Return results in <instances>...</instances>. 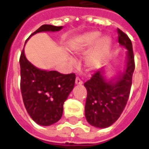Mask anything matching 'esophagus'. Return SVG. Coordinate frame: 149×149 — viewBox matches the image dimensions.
<instances>
[{"label": "esophagus", "mask_w": 149, "mask_h": 149, "mask_svg": "<svg viewBox=\"0 0 149 149\" xmlns=\"http://www.w3.org/2000/svg\"><path fill=\"white\" fill-rule=\"evenodd\" d=\"M75 83H76V84H80V85H81V84H83V81H81L79 77H77L76 78V81H75Z\"/></svg>", "instance_id": "esophagus-1"}]
</instances>
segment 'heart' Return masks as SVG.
Wrapping results in <instances>:
<instances>
[{
  "mask_svg": "<svg viewBox=\"0 0 149 149\" xmlns=\"http://www.w3.org/2000/svg\"><path fill=\"white\" fill-rule=\"evenodd\" d=\"M100 36L98 31H93L76 37L69 45V50L76 55H82L87 52L84 58V66L88 70H96L101 67L112 45V40L109 35ZM70 65L74 61L68 58Z\"/></svg>",
  "mask_w": 149,
  "mask_h": 149,
  "instance_id": "heart-1",
  "label": "heart"
}]
</instances>
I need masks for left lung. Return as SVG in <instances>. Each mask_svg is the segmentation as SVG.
Listing matches in <instances>:
<instances>
[{
    "mask_svg": "<svg viewBox=\"0 0 149 149\" xmlns=\"http://www.w3.org/2000/svg\"><path fill=\"white\" fill-rule=\"evenodd\" d=\"M117 33L119 44L127 49L124 70L109 79L103 67L84 84L87 89L85 117L96 128H108L115 123L125 109L130 93L135 69L132 45L120 29H117Z\"/></svg>",
    "mask_w": 149,
    "mask_h": 149,
    "instance_id": "obj_1",
    "label": "left lung"
}]
</instances>
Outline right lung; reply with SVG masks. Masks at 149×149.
<instances>
[{"instance_id":"add662e5","label":"right lung","mask_w":149,"mask_h":149,"mask_svg":"<svg viewBox=\"0 0 149 149\" xmlns=\"http://www.w3.org/2000/svg\"><path fill=\"white\" fill-rule=\"evenodd\" d=\"M62 28L44 24L28 40L38 33L57 32ZM20 66L21 94L29 115L42 126L56 123L61 118L65 101L74 88L76 75L40 69L28 61L24 49L20 57Z\"/></svg>"}]
</instances>
